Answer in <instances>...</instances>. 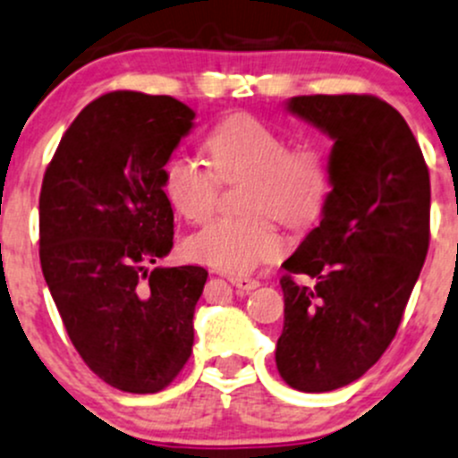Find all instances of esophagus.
<instances>
[{
	"mask_svg": "<svg viewBox=\"0 0 458 458\" xmlns=\"http://www.w3.org/2000/svg\"><path fill=\"white\" fill-rule=\"evenodd\" d=\"M229 280H231V284H233L238 291H242V293H249V291H253V289H258V286H260V282L253 280V277L233 276V277H229Z\"/></svg>",
	"mask_w": 458,
	"mask_h": 458,
	"instance_id": "1",
	"label": "esophagus"
}]
</instances>
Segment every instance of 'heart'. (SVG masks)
Here are the masks:
<instances>
[{
  "label": "heart",
  "mask_w": 458,
  "mask_h": 458,
  "mask_svg": "<svg viewBox=\"0 0 458 458\" xmlns=\"http://www.w3.org/2000/svg\"><path fill=\"white\" fill-rule=\"evenodd\" d=\"M209 166L191 157L174 154L160 169V187L172 209L190 223H200L214 211L220 182L247 178L244 218H216L191 233L185 251L191 260L209 264L231 276L256 271L284 253L277 218L301 227L318 218L328 196V165L313 145L289 148L276 127L249 114L220 121L205 139Z\"/></svg>",
  "instance_id": "obj_1"
}]
</instances>
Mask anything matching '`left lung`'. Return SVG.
<instances>
[{
    "label": "left lung",
    "mask_w": 458,
    "mask_h": 458,
    "mask_svg": "<svg viewBox=\"0 0 458 458\" xmlns=\"http://www.w3.org/2000/svg\"><path fill=\"white\" fill-rule=\"evenodd\" d=\"M286 110L333 139V190L319 227L282 264L276 364L291 388L328 393L360 379L397 333L430 244V174L403 116L381 98L313 94Z\"/></svg>",
    "instance_id": "8db88e82"
}]
</instances>
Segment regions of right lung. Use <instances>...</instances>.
I'll use <instances>...</instances> for the list:
<instances>
[{"instance_id":"obj_1","label":"right lung","mask_w":458,"mask_h":458,"mask_svg":"<svg viewBox=\"0 0 458 458\" xmlns=\"http://www.w3.org/2000/svg\"><path fill=\"white\" fill-rule=\"evenodd\" d=\"M172 97L110 92L79 112L39 196V258L64 327L94 375L158 393L194 346L202 267H154L174 247L160 169L194 127Z\"/></svg>"}]
</instances>
